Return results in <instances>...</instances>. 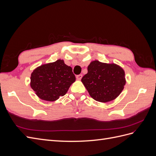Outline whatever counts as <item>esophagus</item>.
<instances>
[{
    "instance_id": "obj_1",
    "label": "esophagus",
    "mask_w": 156,
    "mask_h": 156,
    "mask_svg": "<svg viewBox=\"0 0 156 156\" xmlns=\"http://www.w3.org/2000/svg\"><path fill=\"white\" fill-rule=\"evenodd\" d=\"M82 77H83V75H77V76H76V78H77V80H81L82 79Z\"/></svg>"
}]
</instances>
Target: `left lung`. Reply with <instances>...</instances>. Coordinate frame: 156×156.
Here are the masks:
<instances>
[{
    "mask_svg": "<svg viewBox=\"0 0 156 156\" xmlns=\"http://www.w3.org/2000/svg\"><path fill=\"white\" fill-rule=\"evenodd\" d=\"M81 81L90 96L101 103L115 100L124 90L126 81L125 72L115 63L94 60L88 66V73Z\"/></svg>",
    "mask_w": 156,
    "mask_h": 156,
    "instance_id": "obj_1",
    "label": "left lung"
}]
</instances>
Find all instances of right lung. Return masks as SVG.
<instances>
[{
	"instance_id": "right-lung-1",
	"label": "right lung",
	"mask_w": 156,
	"mask_h": 156,
	"mask_svg": "<svg viewBox=\"0 0 156 156\" xmlns=\"http://www.w3.org/2000/svg\"><path fill=\"white\" fill-rule=\"evenodd\" d=\"M75 81L72 68L60 59L40 66L30 76L33 90L41 100L48 101H56L64 96Z\"/></svg>"
}]
</instances>
